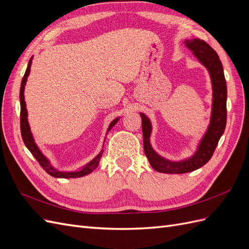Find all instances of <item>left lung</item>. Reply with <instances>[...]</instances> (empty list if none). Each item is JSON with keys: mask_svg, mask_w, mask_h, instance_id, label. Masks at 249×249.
Instances as JSON below:
<instances>
[{"mask_svg": "<svg viewBox=\"0 0 249 249\" xmlns=\"http://www.w3.org/2000/svg\"><path fill=\"white\" fill-rule=\"evenodd\" d=\"M185 44L190 49L194 56L196 57L202 65L207 67L210 72L213 86V104H212V116H211L210 125L208 131L196 153L190 159L180 162H171L164 159L158 155L153 149L149 142V136L152 133V124L149 119L140 113L142 120V133H143V148L144 154L149 161L152 167L163 173H186L194 171L203 166L212 158L215 148L227 125V81L224 78L222 63L217 53L209 44L198 38L191 40H185Z\"/></svg>", "mask_w": 249, "mask_h": 249, "instance_id": "1", "label": "left lung"}]
</instances>
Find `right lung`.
Instances as JSON below:
<instances>
[{
    "mask_svg": "<svg viewBox=\"0 0 249 249\" xmlns=\"http://www.w3.org/2000/svg\"><path fill=\"white\" fill-rule=\"evenodd\" d=\"M31 62H32V58L30 59L28 67L26 70V72L24 74V78L21 80V84H20V90H19V101H20V133H21V138L24 140L25 145L27 146V148L31 152V154L34 156L35 159L37 160L40 164V166L46 170L50 176L54 177V178H81L84 177L86 175H89L91 173L96 167L97 165L100 163V160L103 155V150L97 155L94 159L88 163L86 166L83 167L80 170L77 171H71V172H61L58 171L55 168H53L51 166L50 162L48 161V159L44 157L41 152L39 150V148L37 147V145L35 144L34 139L32 137L31 131H30V126L28 124V119H27V109H26V103H25V96H24V90H25V85L27 82V78L30 73V67H31ZM119 118H116L113 120V122L110 124L109 129L107 131V133L112 129V126H114L115 124L118 122Z\"/></svg>",
    "mask_w": 249,
    "mask_h": 249,
    "instance_id": "add662e5",
    "label": "right lung"
}]
</instances>
